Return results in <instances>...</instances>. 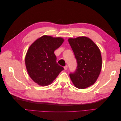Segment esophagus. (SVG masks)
Masks as SVG:
<instances>
[{"label": "esophagus", "instance_id": "obj_1", "mask_svg": "<svg viewBox=\"0 0 121 121\" xmlns=\"http://www.w3.org/2000/svg\"><path fill=\"white\" fill-rule=\"evenodd\" d=\"M64 69H65V70H67V69H68V65H67L64 67Z\"/></svg>", "mask_w": 121, "mask_h": 121}]
</instances>
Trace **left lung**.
<instances>
[{"label":"left lung","mask_w":121,"mask_h":121,"mask_svg":"<svg viewBox=\"0 0 121 121\" xmlns=\"http://www.w3.org/2000/svg\"><path fill=\"white\" fill-rule=\"evenodd\" d=\"M69 42L74 53L77 67L69 74L77 88L85 89L96 82L102 67L101 55L98 46L89 38H69Z\"/></svg>","instance_id":"1"}]
</instances>
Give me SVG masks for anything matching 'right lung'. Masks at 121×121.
<instances>
[{
	"instance_id": "obj_1",
	"label": "right lung",
	"mask_w": 121,
	"mask_h": 121,
	"mask_svg": "<svg viewBox=\"0 0 121 121\" xmlns=\"http://www.w3.org/2000/svg\"><path fill=\"white\" fill-rule=\"evenodd\" d=\"M64 41L60 37L44 35L29 47L25 57L26 67L31 78L38 85H49L64 69L56 63L54 53Z\"/></svg>"
}]
</instances>
